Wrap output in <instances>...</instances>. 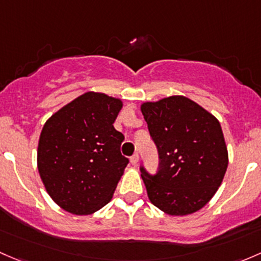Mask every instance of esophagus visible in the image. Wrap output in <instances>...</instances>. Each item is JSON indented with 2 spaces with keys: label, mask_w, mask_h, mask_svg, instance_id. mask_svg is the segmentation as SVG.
<instances>
[{
  "label": "esophagus",
  "mask_w": 261,
  "mask_h": 261,
  "mask_svg": "<svg viewBox=\"0 0 261 261\" xmlns=\"http://www.w3.org/2000/svg\"><path fill=\"white\" fill-rule=\"evenodd\" d=\"M138 161H139L138 153H134V154L130 157V163H132V165H133V166H137V163H138Z\"/></svg>",
  "instance_id": "34e87169"
}]
</instances>
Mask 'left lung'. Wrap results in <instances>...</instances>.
Instances as JSON below:
<instances>
[{
  "mask_svg": "<svg viewBox=\"0 0 261 261\" xmlns=\"http://www.w3.org/2000/svg\"><path fill=\"white\" fill-rule=\"evenodd\" d=\"M141 109L160 158L154 174L139 167L150 202L172 216L198 211L216 193L227 168L219 120L179 95Z\"/></svg>",
  "mask_w": 261,
  "mask_h": 261,
  "instance_id": "1",
  "label": "left lung"
}]
</instances>
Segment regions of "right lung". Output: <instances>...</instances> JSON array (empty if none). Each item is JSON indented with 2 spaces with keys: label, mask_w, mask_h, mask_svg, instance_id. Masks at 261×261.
I'll return each instance as SVG.
<instances>
[{
  "label": "right lung",
  "mask_w": 261,
  "mask_h": 261,
  "mask_svg": "<svg viewBox=\"0 0 261 261\" xmlns=\"http://www.w3.org/2000/svg\"><path fill=\"white\" fill-rule=\"evenodd\" d=\"M122 101L85 93L45 123L37 148V168L50 197L64 210L89 215L112 200L127 157L124 136L113 127Z\"/></svg>",
  "instance_id": "add662e5"
}]
</instances>
